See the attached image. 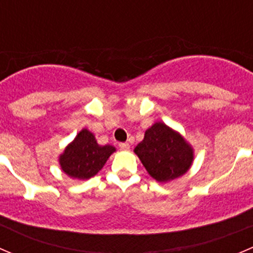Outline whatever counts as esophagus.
Returning <instances> with one entry per match:
<instances>
[{
  "mask_svg": "<svg viewBox=\"0 0 253 253\" xmlns=\"http://www.w3.org/2000/svg\"><path fill=\"white\" fill-rule=\"evenodd\" d=\"M119 148L121 150H129V144L128 143H120Z\"/></svg>",
  "mask_w": 253,
  "mask_h": 253,
  "instance_id": "obj_1",
  "label": "esophagus"
}]
</instances>
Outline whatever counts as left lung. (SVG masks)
<instances>
[{
  "instance_id": "1",
  "label": "left lung",
  "mask_w": 253,
  "mask_h": 253,
  "mask_svg": "<svg viewBox=\"0 0 253 253\" xmlns=\"http://www.w3.org/2000/svg\"><path fill=\"white\" fill-rule=\"evenodd\" d=\"M142 164L159 182L183 175L193 160L192 148L178 133L162 122L145 131L143 141L134 148Z\"/></svg>"
}]
</instances>
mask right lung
<instances>
[{
	"mask_svg": "<svg viewBox=\"0 0 253 253\" xmlns=\"http://www.w3.org/2000/svg\"><path fill=\"white\" fill-rule=\"evenodd\" d=\"M115 152L112 145H99L88 129H82L60 157V164L68 176L86 180L101 170Z\"/></svg>",
	"mask_w": 253,
	"mask_h": 253,
	"instance_id": "1",
	"label": "right lung"
}]
</instances>
